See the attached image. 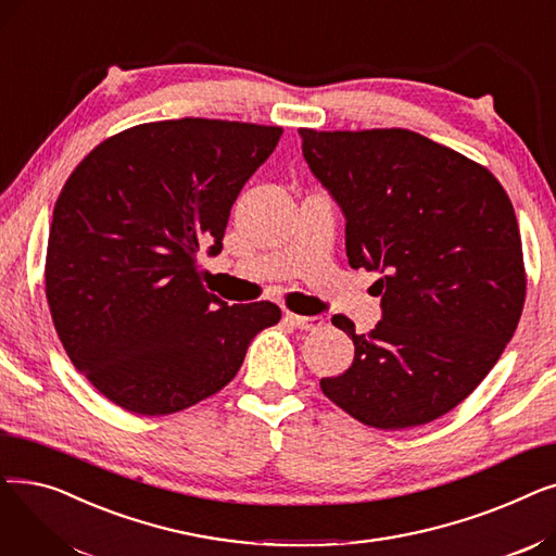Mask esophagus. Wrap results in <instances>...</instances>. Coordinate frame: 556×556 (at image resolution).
Instances as JSON below:
<instances>
[{"label":"esophagus","mask_w":556,"mask_h":556,"mask_svg":"<svg viewBox=\"0 0 556 556\" xmlns=\"http://www.w3.org/2000/svg\"><path fill=\"white\" fill-rule=\"evenodd\" d=\"M283 317H286V323H290V325L302 329V331H315V329H319V327L325 325V317H319V315L306 317V315H298L293 311H286Z\"/></svg>","instance_id":"34e87169"}]
</instances>
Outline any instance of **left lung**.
Returning a JSON list of instances; mask_svg holds the SVG:
<instances>
[{
  "mask_svg": "<svg viewBox=\"0 0 556 556\" xmlns=\"http://www.w3.org/2000/svg\"><path fill=\"white\" fill-rule=\"evenodd\" d=\"M302 153L346 218L349 266L381 273L383 319L356 333L354 363L319 388L365 426L434 421L498 363L525 304L511 200L493 173L405 128H300Z\"/></svg>",
  "mask_w": 556,
  "mask_h": 556,
  "instance_id": "left-lung-1",
  "label": "left lung"
}]
</instances>
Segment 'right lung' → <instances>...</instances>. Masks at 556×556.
<instances>
[{
	"instance_id": "right-lung-1",
	"label": "right lung",
	"mask_w": 556,
	"mask_h": 556,
	"mask_svg": "<svg viewBox=\"0 0 556 556\" xmlns=\"http://www.w3.org/2000/svg\"><path fill=\"white\" fill-rule=\"evenodd\" d=\"M279 126L139 124L101 141L55 200L45 288L74 367L135 415L180 413L223 390L273 302L227 306L198 252L223 250L233 200L270 157Z\"/></svg>"
}]
</instances>
